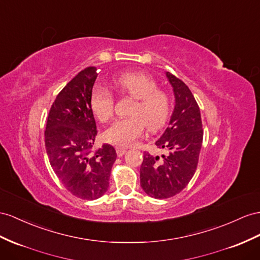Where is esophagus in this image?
<instances>
[{
	"label": "esophagus",
	"mask_w": 260,
	"mask_h": 260,
	"mask_svg": "<svg viewBox=\"0 0 260 260\" xmlns=\"http://www.w3.org/2000/svg\"><path fill=\"white\" fill-rule=\"evenodd\" d=\"M126 150L125 148H122V147H116V154H117V156L118 157H122V156H124L125 154H126Z\"/></svg>",
	"instance_id": "1"
}]
</instances>
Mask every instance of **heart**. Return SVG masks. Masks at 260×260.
Instances as JSON below:
<instances>
[{"instance_id":"heart-1","label":"heart","mask_w":260,"mask_h":260,"mask_svg":"<svg viewBox=\"0 0 260 260\" xmlns=\"http://www.w3.org/2000/svg\"><path fill=\"white\" fill-rule=\"evenodd\" d=\"M117 88L135 99L131 117L117 119L105 131L104 138L116 146H129L142 136L147 126L155 132L162 127L171 109L167 92L158 89L156 80L145 72H125L114 79ZM91 106L101 122H109L114 112V96L102 86H96L91 95Z\"/></svg>"}]
</instances>
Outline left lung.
<instances>
[{"mask_svg": "<svg viewBox=\"0 0 260 260\" xmlns=\"http://www.w3.org/2000/svg\"><path fill=\"white\" fill-rule=\"evenodd\" d=\"M174 89L175 109L157 148L166 155L144 152L141 185L149 197L171 198L181 192L193 177L202 147L203 129L199 105L192 92L180 79L166 72Z\"/></svg>", "mask_w": 260, "mask_h": 260, "instance_id": "obj_1", "label": "left lung"}]
</instances>
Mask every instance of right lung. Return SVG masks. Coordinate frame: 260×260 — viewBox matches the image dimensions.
<instances>
[{
  "instance_id": "1",
  "label": "right lung",
  "mask_w": 260,
  "mask_h": 260,
  "mask_svg": "<svg viewBox=\"0 0 260 260\" xmlns=\"http://www.w3.org/2000/svg\"><path fill=\"white\" fill-rule=\"evenodd\" d=\"M95 67L80 71L52 103L45 131V146L52 170L73 196L95 200L109 189L113 146L95 148L96 124L91 106Z\"/></svg>"
}]
</instances>
